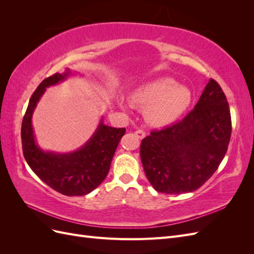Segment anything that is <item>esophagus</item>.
Returning a JSON list of instances; mask_svg holds the SVG:
<instances>
[{"label": "esophagus", "instance_id": "obj_1", "mask_svg": "<svg viewBox=\"0 0 254 254\" xmlns=\"http://www.w3.org/2000/svg\"><path fill=\"white\" fill-rule=\"evenodd\" d=\"M134 134H135V136L137 137V139H140V140H142L143 137H145V131H144V130H142V129L136 130V131L134 132Z\"/></svg>", "mask_w": 254, "mask_h": 254}]
</instances>
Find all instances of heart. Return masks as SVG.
<instances>
[{
	"label": "heart",
	"instance_id": "1",
	"mask_svg": "<svg viewBox=\"0 0 254 254\" xmlns=\"http://www.w3.org/2000/svg\"><path fill=\"white\" fill-rule=\"evenodd\" d=\"M190 102V91L166 77L145 83L130 95V103L145 110L147 122L159 128L178 120L187 111Z\"/></svg>",
	"mask_w": 254,
	"mask_h": 254
}]
</instances>
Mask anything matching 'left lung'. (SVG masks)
<instances>
[{
	"instance_id": "obj_1",
	"label": "left lung",
	"mask_w": 254,
	"mask_h": 254,
	"mask_svg": "<svg viewBox=\"0 0 254 254\" xmlns=\"http://www.w3.org/2000/svg\"><path fill=\"white\" fill-rule=\"evenodd\" d=\"M231 131L226 95L210 79L186 118L142 140L140 155L148 181L159 193L196 190L216 172L228 150Z\"/></svg>"
}]
</instances>
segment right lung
Returning a JSON list of instances; mask_svg holds the SVG:
<instances>
[{
    "instance_id": "1",
    "label": "right lung",
    "mask_w": 254,
    "mask_h": 254,
    "mask_svg": "<svg viewBox=\"0 0 254 254\" xmlns=\"http://www.w3.org/2000/svg\"><path fill=\"white\" fill-rule=\"evenodd\" d=\"M70 75V68L63 74H54L45 78L33 93L22 122V148L29 167L50 188L66 196H83L105 180L126 129L107 126L102 119L95 132L77 150L59 153L41 149L32 125L33 113L47 88L64 81Z\"/></svg>"
}]
</instances>
